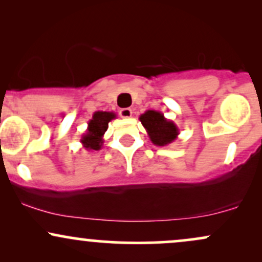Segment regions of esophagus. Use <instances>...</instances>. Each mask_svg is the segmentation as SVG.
<instances>
[{"mask_svg": "<svg viewBox=\"0 0 262 262\" xmlns=\"http://www.w3.org/2000/svg\"><path fill=\"white\" fill-rule=\"evenodd\" d=\"M132 114H133V112H132L130 108H123V110L119 111V116L122 118H130Z\"/></svg>", "mask_w": 262, "mask_h": 262, "instance_id": "esophagus-1", "label": "esophagus"}]
</instances>
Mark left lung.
Returning <instances> with one entry per match:
<instances>
[{
  "mask_svg": "<svg viewBox=\"0 0 262 262\" xmlns=\"http://www.w3.org/2000/svg\"><path fill=\"white\" fill-rule=\"evenodd\" d=\"M139 121L145 128L146 133L154 145H169L177 139V135L180 134L179 128L175 123L165 118L164 114L158 111H146L139 117Z\"/></svg>",
  "mask_w": 262,
  "mask_h": 262,
  "instance_id": "8db88e82",
  "label": "left lung"
}]
</instances>
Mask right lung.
Instances as JSON below:
<instances>
[{
	"label": "right lung",
	"mask_w": 262,
	"mask_h": 262,
	"mask_svg": "<svg viewBox=\"0 0 262 262\" xmlns=\"http://www.w3.org/2000/svg\"><path fill=\"white\" fill-rule=\"evenodd\" d=\"M117 118V114L113 112H103L97 111L93 113L92 119L87 123V130L81 137V144L89 151H97L103 145V135L108 129V123Z\"/></svg>",
	"instance_id": "right-lung-1"
}]
</instances>
